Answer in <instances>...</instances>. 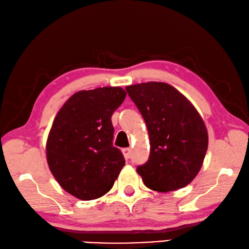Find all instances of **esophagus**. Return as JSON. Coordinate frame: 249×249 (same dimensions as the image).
I'll return each mask as SVG.
<instances>
[{
	"instance_id": "34e87169",
	"label": "esophagus",
	"mask_w": 249,
	"mask_h": 249,
	"mask_svg": "<svg viewBox=\"0 0 249 249\" xmlns=\"http://www.w3.org/2000/svg\"><path fill=\"white\" fill-rule=\"evenodd\" d=\"M122 153H124V156L125 160H128V159L131 158V150H130L129 147H127V149L122 150Z\"/></svg>"
}]
</instances>
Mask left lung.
I'll return each mask as SVG.
<instances>
[{
  "mask_svg": "<svg viewBox=\"0 0 249 249\" xmlns=\"http://www.w3.org/2000/svg\"><path fill=\"white\" fill-rule=\"evenodd\" d=\"M125 89L149 131L150 158L137 168L143 184L160 193L190 184L208 150V131L197 109L166 83H141Z\"/></svg>",
  "mask_w": 249,
  "mask_h": 249,
  "instance_id": "left-lung-1",
  "label": "left lung"
}]
</instances>
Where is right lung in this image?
Here are the masks:
<instances>
[{"label": "right lung", "instance_id": "add662e5", "mask_svg": "<svg viewBox=\"0 0 249 249\" xmlns=\"http://www.w3.org/2000/svg\"><path fill=\"white\" fill-rule=\"evenodd\" d=\"M121 87L80 90L63 105L47 140V162L55 180L81 200L102 197L124 166L112 145L111 116L125 98Z\"/></svg>", "mask_w": 249, "mask_h": 249}]
</instances>
